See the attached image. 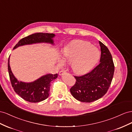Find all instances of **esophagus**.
<instances>
[{"label":"esophagus","instance_id":"34e87169","mask_svg":"<svg viewBox=\"0 0 132 132\" xmlns=\"http://www.w3.org/2000/svg\"><path fill=\"white\" fill-rule=\"evenodd\" d=\"M66 72L65 71H63V70H62V71H60V72H59V75L60 76H62V75H63V74H64V73H65Z\"/></svg>","mask_w":132,"mask_h":132}]
</instances>
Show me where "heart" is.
Masks as SVG:
<instances>
[{
	"mask_svg": "<svg viewBox=\"0 0 132 132\" xmlns=\"http://www.w3.org/2000/svg\"><path fill=\"white\" fill-rule=\"evenodd\" d=\"M100 57V52L96 47L85 41H76L64 47L62 57L58 65L71 64L73 72L82 74L88 72L96 65Z\"/></svg>",
	"mask_w": 132,
	"mask_h": 132,
	"instance_id": "obj_1",
	"label": "heart"
}]
</instances>
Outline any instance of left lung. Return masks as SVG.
Listing matches in <instances>:
<instances>
[{"instance_id": "1", "label": "left lung", "mask_w": 132, "mask_h": 132, "mask_svg": "<svg viewBox=\"0 0 132 132\" xmlns=\"http://www.w3.org/2000/svg\"><path fill=\"white\" fill-rule=\"evenodd\" d=\"M101 55L100 63L91 72L81 76H74L76 81L70 89L71 93L82 102H92L102 97L111 84L114 66L108 48L99 41Z\"/></svg>"}]
</instances>
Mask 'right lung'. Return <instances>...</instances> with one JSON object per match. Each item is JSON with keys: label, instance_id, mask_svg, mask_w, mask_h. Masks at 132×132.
Listing matches in <instances>:
<instances>
[{"label": "right lung", "instance_id": "obj_1", "mask_svg": "<svg viewBox=\"0 0 132 132\" xmlns=\"http://www.w3.org/2000/svg\"><path fill=\"white\" fill-rule=\"evenodd\" d=\"M54 34L38 32L24 37L15 46L13 49L25 45H31L37 43H47L54 45L53 38ZM9 59L8 60V72L10 80L15 92L22 99L32 103L43 101L48 98L50 94L51 81L57 77V74H46L31 82L19 81L14 76L11 70Z\"/></svg>", "mask_w": 132, "mask_h": 132}]
</instances>
